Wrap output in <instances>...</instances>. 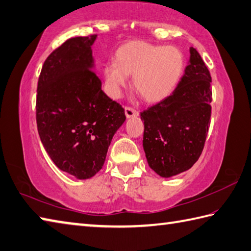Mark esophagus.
<instances>
[{
	"label": "esophagus",
	"mask_w": 251,
	"mask_h": 251,
	"mask_svg": "<svg viewBox=\"0 0 251 251\" xmlns=\"http://www.w3.org/2000/svg\"><path fill=\"white\" fill-rule=\"evenodd\" d=\"M125 114H126V117L127 119H129V117H136L138 116V111H137L136 109H134V107L131 106H125Z\"/></svg>",
	"instance_id": "34e87169"
}]
</instances>
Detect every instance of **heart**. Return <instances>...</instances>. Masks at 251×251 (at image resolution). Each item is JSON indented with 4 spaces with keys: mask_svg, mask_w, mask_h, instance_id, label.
<instances>
[{
    "mask_svg": "<svg viewBox=\"0 0 251 251\" xmlns=\"http://www.w3.org/2000/svg\"><path fill=\"white\" fill-rule=\"evenodd\" d=\"M185 63L183 52L176 47L129 41L117 49L115 62L103 68L105 90L111 98H119L126 85V76H132V88L142 100L161 102L177 87Z\"/></svg>",
    "mask_w": 251,
    "mask_h": 251,
    "instance_id": "heart-1",
    "label": "heart"
}]
</instances>
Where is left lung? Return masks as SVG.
Listing matches in <instances>:
<instances>
[{"label": "left lung", "mask_w": 251, "mask_h": 251, "mask_svg": "<svg viewBox=\"0 0 251 251\" xmlns=\"http://www.w3.org/2000/svg\"><path fill=\"white\" fill-rule=\"evenodd\" d=\"M211 80L207 65L190 48L188 65L175 90L140 113L146 158L162 177L189 170L202 153L210 126Z\"/></svg>", "instance_id": "left-lung-1"}]
</instances>
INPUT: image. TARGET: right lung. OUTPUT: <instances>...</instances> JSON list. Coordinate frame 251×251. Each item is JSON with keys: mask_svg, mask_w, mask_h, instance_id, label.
Segmentation results:
<instances>
[{"mask_svg": "<svg viewBox=\"0 0 251 251\" xmlns=\"http://www.w3.org/2000/svg\"><path fill=\"white\" fill-rule=\"evenodd\" d=\"M96 38H71L55 49L43 63L37 88L36 120L44 149L58 169L79 179L102 169L113 136L126 120L93 71Z\"/></svg>", "mask_w": 251, "mask_h": 251, "instance_id": "add662e5", "label": "right lung"}]
</instances>
